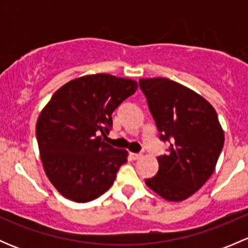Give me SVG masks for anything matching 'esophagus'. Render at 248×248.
Returning <instances> with one entry per match:
<instances>
[{
  "label": "esophagus",
  "mask_w": 248,
  "mask_h": 248,
  "mask_svg": "<svg viewBox=\"0 0 248 248\" xmlns=\"http://www.w3.org/2000/svg\"><path fill=\"white\" fill-rule=\"evenodd\" d=\"M129 156H131L132 159H134V161H137V159H140L142 157L141 154H129Z\"/></svg>",
  "instance_id": "esophagus-1"
}]
</instances>
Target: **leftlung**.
I'll return each instance as SVG.
<instances>
[{"mask_svg": "<svg viewBox=\"0 0 248 248\" xmlns=\"http://www.w3.org/2000/svg\"><path fill=\"white\" fill-rule=\"evenodd\" d=\"M162 141L168 154L157 157L159 168L147 187L162 198L181 202L209 180L224 145L214 107L188 87L167 78L140 79Z\"/></svg>", "mask_w": 248, "mask_h": 248, "instance_id": "8db88e82", "label": "left lung"}]
</instances>
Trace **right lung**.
<instances>
[{
	"label": "right lung",
	"instance_id": "add662e5",
	"mask_svg": "<svg viewBox=\"0 0 248 248\" xmlns=\"http://www.w3.org/2000/svg\"><path fill=\"white\" fill-rule=\"evenodd\" d=\"M137 87L134 80L94 74L72 80L52 94L36 136L46 176L62 196L86 202L111 186L128 154L99 134L109 133L111 114Z\"/></svg>",
	"mask_w": 248,
	"mask_h": 248
}]
</instances>
